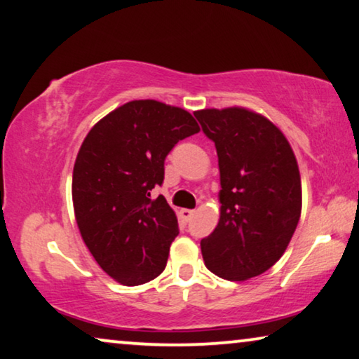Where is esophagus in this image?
<instances>
[{
  "label": "esophagus",
  "mask_w": 359,
  "mask_h": 359,
  "mask_svg": "<svg viewBox=\"0 0 359 359\" xmlns=\"http://www.w3.org/2000/svg\"><path fill=\"white\" fill-rule=\"evenodd\" d=\"M192 215H194V210H189V209H181L180 210V217L183 218L184 222H189Z\"/></svg>",
  "instance_id": "obj_1"
}]
</instances>
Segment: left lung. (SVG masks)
I'll return each mask as SVG.
<instances>
[{
  "mask_svg": "<svg viewBox=\"0 0 359 359\" xmlns=\"http://www.w3.org/2000/svg\"><path fill=\"white\" fill-rule=\"evenodd\" d=\"M215 142L220 218L201 241L205 267L244 282L283 256L301 217V176L293 149L266 116L243 107L194 111Z\"/></svg>",
  "mask_w": 359,
  "mask_h": 359,
  "instance_id": "left-lung-1",
  "label": "left lung"
}]
</instances>
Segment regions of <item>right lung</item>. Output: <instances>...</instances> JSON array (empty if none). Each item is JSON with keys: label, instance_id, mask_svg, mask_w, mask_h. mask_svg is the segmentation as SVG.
Returning a JSON list of instances; mask_svg holds the SVG:
<instances>
[{"label": "right lung", "instance_id": "obj_1", "mask_svg": "<svg viewBox=\"0 0 359 359\" xmlns=\"http://www.w3.org/2000/svg\"><path fill=\"white\" fill-rule=\"evenodd\" d=\"M189 111L133 100L103 116L82 142L72 171V204L81 236L98 266L126 287L163 272L178 218L163 196L165 157L199 133Z\"/></svg>", "mask_w": 359, "mask_h": 359}]
</instances>
